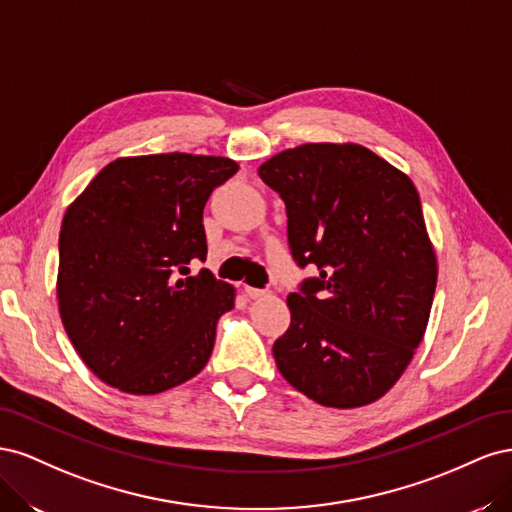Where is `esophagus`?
<instances>
[{"mask_svg": "<svg viewBox=\"0 0 512 512\" xmlns=\"http://www.w3.org/2000/svg\"><path fill=\"white\" fill-rule=\"evenodd\" d=\"M245 294H247V297H250V299H262V297H267V290L245 286Z\"/></svg>", "mask_w": 512, "mask_h": 512, "instance_id": "obj_1", "label": "esophagus"}]
</instances>
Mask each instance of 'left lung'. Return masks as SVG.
I'll return each instance as SVG.
<instances>
[{
    "label": "left lung",
    "instance_id": "obj_1",
    "mask_svg": "<svg viewBox=\"0 0 512 512\" xmlns=\"http://www.w3.org/2000/svg\"><path fill=\"white\" fill-rule=\"evenodd\" d=\"M258 175L286 203L294 262L318 271L288 294L277 369L320 406H367L406 371L436 292L414 183L352 143L286 149Z\"/></svg>",
    "mask_w": 512,
    "mask_h": 512
}]
</instances>
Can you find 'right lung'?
<instances>
[{
	"instance_id": "1",
	"label": "right lung",
	"mask_w": 512,
	"mask_h": 512,
	"mask_svg": "<svg viewBox=\"0 0 512 512\" xmlns=\"http://www.w3.org/2000/svg\"><path fill=\"white\" fill-rule=\"evenodd\" d=\"M239 164L158 153L119 158L68 207L59 232L57 299L72 346L108 386L156 395L209 361L235 288L209 269L203 209Z\"/></svg>"
}]
</instances>
